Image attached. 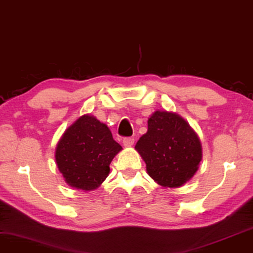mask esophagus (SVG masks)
Listing matches in <instances>:
<instances>
[{
	"label": "esophagus",
	"instance_id": "esophagus-1",
	"mask_svg": "<svg viewBox=\"0 0 253 253\" xmlns=\"http://www.w3.org/2000/svg\"><path fill=\"white\" fill-rule=\"evenodd\" d=\"M123 143L125 147H130L134 145V139L133 137H125V139L123 140Z\"/></svg>",
	"mask_w": 253,
	"mask_h": 253
}]
</instances>
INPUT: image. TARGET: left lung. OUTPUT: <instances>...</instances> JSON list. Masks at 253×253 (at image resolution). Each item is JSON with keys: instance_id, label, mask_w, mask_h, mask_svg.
Returning a JSON list of instances; mask_svg holds the SVG:
<instances>
[{"instance_id": "1", "label": "left lung", "mask_w": 253, "mask_h": 253, "mask_svg": "<svg viewBox=\"0 0 253 253\" xmlns=\"http://www.w3.org/2000/svg\"><path fill=\"white\" fill-rule=\"evenodd\" d=\"M135 149L146 162L150 177L165 188L187 183L202 160L197 134L183 118L167 111H156L148 119V130Z\"/></svg>"}]
</instances>
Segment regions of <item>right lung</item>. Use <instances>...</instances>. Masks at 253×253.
I'll list each match as a JSON object with an SVG mask.
<instances>
[{"mask_svg": "<svg viewBox=\"0 0 253 253\" xmlns=\"http://www.w3.org/2000/svg\"><path fill=\"white\" fill-rule=\"evenodd\" d=\"M121 149L106 125L85 114L64 132L55 158L66 183L88 191L108 176L112 160Z\"/></svg>", "mask_w": 253, "mask_h": 253, "instance_id": "1", "label": "right lung"}]
</instances>
